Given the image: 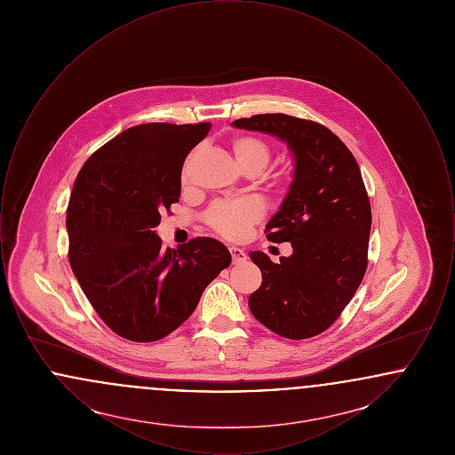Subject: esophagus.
<instances>
[{
	"label": "esophagus",
	"instance_id": "obj_1",
	"mask_svg": "<svg viewBox=\"0 0 455 455\" xmlns=\"http://www.w3.org/2000/svg\"><path fill=\"white\" fill-rule=\"evenodd\" d=\"M228 251H230V256H232V262L234 264H240V262H245V259H247V254L242 249H238V247H230Z\"/></svg>",
	"mask_w": 455,
	"mask_h": 455
}]
</instances>
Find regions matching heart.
Returning a JSON list of instances; mask_svg holds the SVG:
<instances>
[{
	"mask_svg": "<svg viewBox=\"0 0 455 455\" xmlns=\"http://www.w3.org/2000/svg\"><path fill=\"white\" fill-rule=\"evenodd\" d=\"M230 148L237 160L238 167L243 172L254 175L262 172L271 160L269 143L256 134H235L230 140ZM195 158L196 150L189 153V156L182 164L180 182L184 186L189 182ZM262 213V206L254 199L218 201L206 210L204 221L218 235L228 240H240L259 221Z\"/></svg>",
	"mask_w": 455,
	"mask_h": 455,
	"instance_id": "b5f03b06",
	"label": "heart"
}]
</instances>
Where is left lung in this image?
Listing matches in <instances>:
<instances>
[{
    "mask_svg": "<svg viewBox=\"0 0 455 455\" xmlns=\"http://www.w3.org/2000/svg\"><path fill=\"white\" fill-rule=\"evenodd\" d=\"M232 124L275 134L295 155L288 196L266 225L267 240L290 242L293 254L276 264L251 252L262 283L249 308L278 336H317L336 323L367 271L371 210L360 167L347 145L315 121L258 114Z\"/></svg>",
    "mask_w": 455,
    "mask_h": 455,
    "instance_id": "1",
    "label": "left lung"
}]
</instances>
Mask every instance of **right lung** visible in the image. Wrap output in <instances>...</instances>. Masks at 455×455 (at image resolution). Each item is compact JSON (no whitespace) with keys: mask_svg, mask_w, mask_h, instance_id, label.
Masks as SVG:
<instances>
[{"mask_svg":"<svg viewBox=\"0 0 455 455\" xmlns=\"http://www.w3.org/2000/svg\"><path fill=\"white\" fill-rule=\"evenodd\" d=\"M210 123L132 126L88 156L66 210L68 259L88 302L117 336L152 343L195 312L232 258L212 237L164 247L153 232L180 196L186 156Z\"/></svg>","mask_w":455,"mask_h":455,"instance_id":"right-lung-1","label":"right lung"}]
</instances>
